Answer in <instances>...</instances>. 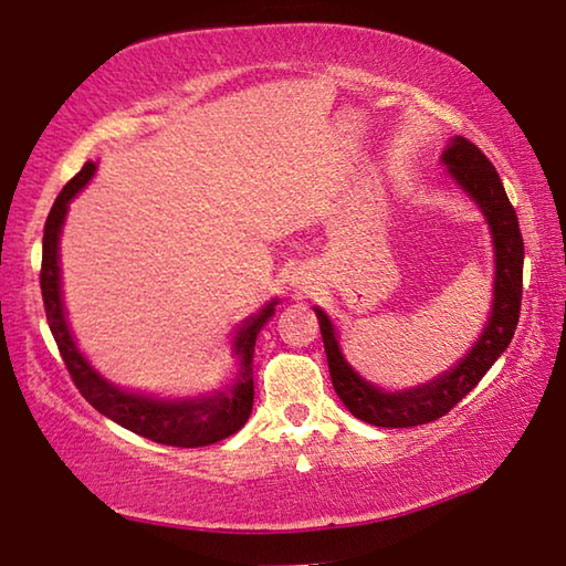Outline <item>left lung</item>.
<instances>
[{"instance_id":"obj_1","label":"left lung","mask_w":566,"mask_h":566,"mask_svg":"<svg viewBox=\"0 0 566 566\" xmlns=\"http://www.w3.org/2000/svg\"><path fill=\"white\" fill-rule=\"evenodd\" d=\"M446 172L459 185V190L484 216L490 227L494 277H492V306L482 335L443 374L430 381L405 386V389H381L355 370L339 347V332L322 306H314L319 319L324 353H327L332 386L343 399L347 412L376 428H415L438 420L451 412L482 376L494 366V360L507 350L521 316L523 296V237L517 227L515 208L510 206L507 192L492 161L463 136H453L446 144L443 157Z\"/></svg>"}]
</instances>
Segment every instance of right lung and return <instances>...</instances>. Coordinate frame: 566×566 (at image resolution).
Segmentation results:
<instances>
[{
    "label": "right lung",
    "mask_w": 566,
    "mask_h": 566,
    "mask_svg": "<svg viewBox=\"0 0 566 566\" xmlns=\"http://www.w3.org/2000/svg\"><path fill=\"white\" fill-rule=\"evenodd\" d=\"M97 172V161H87L66 188L59 192L43 229V268L41 291L45 319L51 335L56 339L61 358H64L74 386L84 399L105 415L107 420L118 422L136 436L149 438L161 446L200 448L219 443L244 428L252 415L254 381H252V355L260 329L273 319L277 298H270L258 314L247 316L231 337V353L237 358V376L231 381H221L216 389L188 394V397H165V394L128 391L95 370L76 345L74 332L66 319L64 291H61V231H64L69 203L87 188Z\"/></svg>",
    "instance_id": "1"
}]
</instances>
